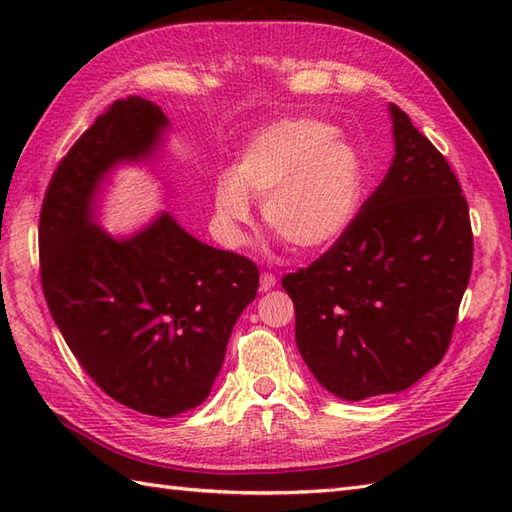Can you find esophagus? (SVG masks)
Instances as JSON below:
<instances>
[{
	"instance_id": "34e87169",
	"label": "esophagus",
	"mask_w": 512,
	"mask_h": 512,
	"mask_svg": "<svg viewBox=\"0 0 512 512\" xmlns=\"http://www.w3.org/2000/svg\"><path fill=\"white\" fill-rule=\"evenodd\" d=\"M277 284V277L273 273H262L259 277V292H268L270 288H275Z\"/></svg>"
}]
</instances>
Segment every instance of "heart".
Returning a JSON list of instances; mask_svg holds the SVG:
<instances>
[{"label": "heart", "mask_w": 512, "mask_h": 512, "mask_svg": "<svg viewBox=\"0 0 512 512\" xmlns=\"http://www.w3.org/2000/svg\"><path fill=\"white\" fill-rule=\"evenodd\" d=\"M361 195V162L314 118H290L259 129L239 156L235 173L213 189L215 224L226 246H239L250 200H262V220L297 253H321L341 239Z\"/></svg>", "instance_id": "obj_1"}]
</instances>
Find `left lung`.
Instances as JSON below:
<instances>
[{
    "instance_id": "obj_1",
    "label": "left lung",
    "mask_w": 512,
    "mask_h": 512,
    "mask_svg": "<svg viewBox=\"0 0 512 512\" xmlns=\"http://www.w3.org/2000/svg\"><path fill=\"white\" fill-rule=\"evenodd\" d=\"M396 156L336 244L281 279L314 378L345 400L396 394L447 354L471 279L469 204L447 158L389 105Z\"/></svg>"
}]
</instances>
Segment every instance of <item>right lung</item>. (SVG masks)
<instances>
[{
    "label": "right lung",
    "mask_w": 512,
    "mask_h": 512,
    "mask_svg": "<svg viewBox=\"0 0 512 512\" xmlns=\"http://www.w3.org/2000/svg\"><path fill=\"white\" fill-rule=\"evenodd\" d=\"M167 127L151 101H116L61 158L39 217L41 288L65 343L107 396L158 418L206 400L259 288L248 257L202 244L169 213L125 239L94 224L105 173L149 158Z\"/></svg>",
    "instance_id": "obj_1"
}]
</instances>
